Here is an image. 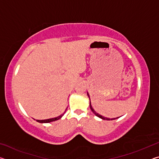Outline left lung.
<instances>
[{
	"label": "left lung",
	"mask_w": 159,
	"mask_h": 159,
	"mask_svg": "<svg viewBox=\"0 0 159 159\" xmlns=\"http://www.w3.org/2000/svg\"><path fill=\"white\" fill-rule=\"evenodd\" d=\"M88 96L89 97V95H88ZM89 98H90V97H89ZM90 109L92 110V111L94 113V114H95L97 116H98L99 118H102V119H103V120H110V118H104V117H103L102 116H101V115H99V114H98V113H96L95 112V110H94L93 109V107H92V106H91V104H90ZM118 118H119V117H118ZM116 118H111V120H114V119H116Z\"/></svg>",
	"instance_id": "1"
}]
</instances>
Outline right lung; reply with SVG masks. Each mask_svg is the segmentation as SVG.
<instances>
[{
    "label": "right lung",
    "instance_id": "right-lung-1",
    "mask_svg": "<svg viewBox=\"0 0 159 159\" xmlns=\"http://www.w3.org/2000/svg\"><path fill=\"white\" fill-rule=\"evenodd\" d=\"M62 116H63V114L60 116H58V117L53 118H49V119H46V120H36V121L39 122V123H50L52 121H55V120H57L60 119V118H61Z\"/></svg>",
    "mask_w": 159,
    "mask_h": 159
}]
</instances>
